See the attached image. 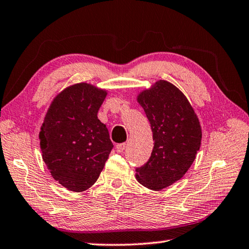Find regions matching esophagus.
Masks as SVG:
<instances>
[{
    "mask_svg": "<svg viewBox=\"0 0 249 249\" xmlns=\"http://www.w3.org/2000/svg\"><path fill=\"white\" fill-rule=\"evenodd\" d=\"M125 147H126V144H125V142H122V144H117L115 148H116V151H117V153H123L124 149H125Z\"/></svg>",
    "mask_w": 249,
    "mask_h": 249,
    "instance_id": "1",
    "label": "esophagus"
}]
</instances>
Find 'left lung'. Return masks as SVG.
<instances>
[{
	"label": "left lung",
	"instance_id": "8db88e82",
	"mask_svg": "<svg viewBox=\"0 0 249 249\" xmlns=\"http://www.w3.org/2000/svg\"><path fill=\"white\" fill-rule=\"evenodd\" d=\"M153 132L154 148L136 179L151 190H161L182 178L200 149L199 119L178 88L159 80L138 95Z\"/></svg>",
	"mask_w": 249,
	"mask_h": 249
}]
</instances>
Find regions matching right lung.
Segmentation results:
<instances>
[{
  "mask_svg": "<svg viewBox=\"0 0 249 249\" xmlns=\"http://www.w3.org/2000/svg\"><path fill=\"white\" fill-rule=\"evenodd\" d=\"M107 92L78 83L53 99L39 133L43 159L53 178L81 192L98 180L113 148L108 130L98 119Z\"/></svg>",
  "mask_w": 249,
  "mask_h": 249,
  "instance_id": "1",
  "label": "right lung"
}]
</instances>
